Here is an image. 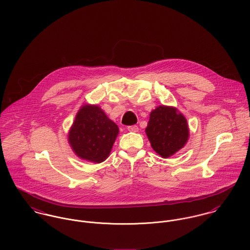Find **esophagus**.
I'll use <instances>...</instances> for the list:
<instances>
[{"mask_svg":"<svg viewBox=\"0 0 250 250\" xmlns=\"http://www.w3.org/2000/svg\"><path fill=\"white\" fill-rule=\"evenodd\" d=\"M127 130L130 131V132H138L139 128L137 125H129L127 126Z\"/></svg>","mask_w":250,"mask_h":250,"instance_id":"1","label":"esophagus"}]
</instances>
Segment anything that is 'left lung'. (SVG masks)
Instances as JSON below:
<instances>
[{"label":"left lung","instance_id":"obj_1","mask_svg":"<svg viewBox=\"0 0 250 250\" xmlns=\"http://www.w3.org/2000/svg\"><path fill=\"white\" fill-rule=\"evenodd\" d=\"M146 133L154 151L167 158L186 145L190 132L187 120L180 112L160 105L150 112Z\"/></svg>","mask_w":250,"mask_h":250}]
</instances>
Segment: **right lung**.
<instances>
[{
	"label": "right lung",
	"mask_w": 250,
	"mask_h": 250,
	"mask_svg": "<svg viewBox=\"0 0 250 250\" xmlns=\"http://www.w3.org/2000/svg\"><path fill=\"white\" fill-rule=\"evenodd\" d=\"M118 133V125L100 106L85 104L76 116L68 141L80 158L102 163L108 157Z\"/></svg>",
	"instance_id": "right-lung-1"
}]
</instances>
